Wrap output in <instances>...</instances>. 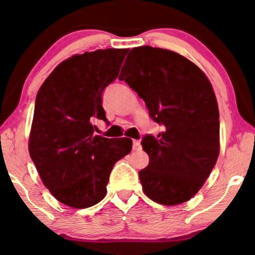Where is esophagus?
Segmentation results:
<instances>
[{
    "instance_id": "esophagus-1",
    "label": "esophagus",
    "mask_w": 255,
    "mask_h": 255,
    "mask_svg": "<svg viewBox=\"0 0 255 255\" xmlns=\"http://www.w3.org/2000/svg\"><path fill=\"white\" fill-rule=\"evenodd\" d=\"M133 149L134 151H140L141 149V143L139 140H134L133 141Z\"/></svg>"
}]
</instances>
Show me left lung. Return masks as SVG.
Instances as JSON below:
<instances>
[{
	"instance_id": "obj_1",
	"label": "left lung",
	"mask_w": 255,
	"mask_h": 255,
	"mask_svg": "<svg viewBox=\"0 0 255 255\" xmlns=\"http://www.w3.org/2000/svg\"><path fill=\"white\" fill-rule=\"evenodd\" d=\"M145 101L157 137L143 136L149 157L139 172L147 197L176 205L194 197L220 153V113L209 79L173 51L141 46L129 52L119 76Z\"/></svg>"
}]
</instances>
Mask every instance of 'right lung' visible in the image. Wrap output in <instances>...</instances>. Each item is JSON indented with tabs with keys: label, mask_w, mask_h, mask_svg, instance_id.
<instances>
[{
	"label": "right lung",
	"mask_w": 255,
	"mask_h": 255,
	"mask_svg": "<svg viewBox=\"0 0 255 255\" xmlns=\"http://www.w3.org/2000/svg\"><path fill=\"white\" fill-rule=\"evenodd\" d=\"M128 48L75 54L60 63L35 98L28 149L39 176L63 204L84 209L107 195L115 162L131 140L95 135L94 120L107 121L102 93L119 76Z\"/></svg>",
	"instance_id": "right-lung-1"
}]
</instances>
